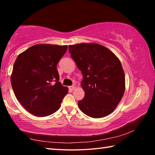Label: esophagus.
Here are the masks:
<instances>
[{
  "label": "esophagus",
  "mask_w": 155,
  "mask_h": 155,
  "mask_svg": "<svg viewBox=\"0 0 155 155\" xmlns=\"http://www.w3.org/2000/svg\"><path fill=\"white\" fill-rule=\"evenodd\" d=\"M76 87H77V85H72V86H70V87H69V89H70V90H74Z\"/></svg>",
  "instance_id": "esophagus-1"
}]
</instances>
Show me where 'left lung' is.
Segmentation results:
<instances>
[{
	"mask_svg": "<svg viewBox=\"0 0 155 155\" xmlns=\"http://www.w3.org/2000/svg\"><path fill=\"white\" fill-rule=\"evenodd\" d=\"M69 52L83 76L81 85L85 96L78 102L81 111L94 118L111 114L125 91V74L120 59L96 43L70 45Z\"/></svg>",
	"mask_w": 155,
	"mask_h": 155,
	"instance_id": "obj_1",
	"label": "left lung"
}]
</instances>
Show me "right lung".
<instances>
[{"mask_svg": "<svg viewBox=\"0 0 155 155\" xmlns=\"http://www.w3.org/2000/svg\"><path fill=\"white\" fill-rule=\"evenodd\" d=\"M67 48V45L36 44L18 56L12 86L18 101L31 114L48 116L61 107L68 88L59 82L57 65Z\"/></svg>", "mask_w": 155, "mask_h": 155, "instance_id": "right-lung-1", "label": "right lung"}]
</instances>
